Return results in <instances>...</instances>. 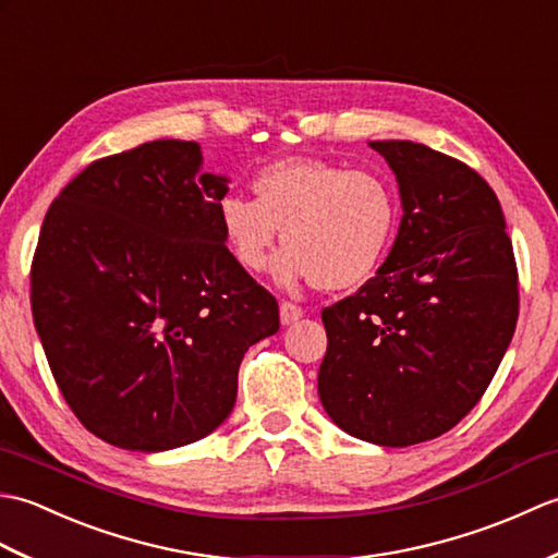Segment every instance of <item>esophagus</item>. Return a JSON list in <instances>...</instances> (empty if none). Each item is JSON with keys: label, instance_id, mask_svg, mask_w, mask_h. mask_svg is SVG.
Here are the masks:
<instances>
[{"label": "esophagus", "instance_id": "1", "mask_svg": "<svg viewBox=\"0 0 558 558\" xmlns=\"http://www.w3.org/2000/svg\"><path fill=\"white\" fill-rule=\"evenodd\" d=\"M302 316H304L302 306L292 304V302H280V322H282V326H290L294 322H300Z\"/></svg>", "mask_w": 558, "mask_h": 558}]
</instances>
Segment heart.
<instances>
[{"instance_id":"obj_1","label":"heart","mask_w":558,"mask_h":558,"mask_svg":"<svg viewBox=\"0 0 558 558\" xmlns=\"http://www.w3.org/2000/svg\"><path fill=\"white\" fill-rule=\"evenodd\" d=\"M254 198L225 194L218 225L232 258L248 272L268 266L272 246L280 286L312 280L318 290H352L381 268L393 246L400 201L386 177L314 158L260 168Z\"/></svg>"}]
</instances>
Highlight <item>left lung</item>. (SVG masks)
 I'll return each mask as SVG.
<instances>
[{
  "mask_svg": "<svg viewBox=\"0 0 558 558\" xmlns=\"http://www.w3.org/2000/svg\"><path fill=\"white\" fill-rule=\"evenodd\" d=\"M396 172L402 220L384 266L322 312L318 398L342 432L402 448L477 405L515 333L518 268L482 177L412 141H372Z\"/></svg>",
  "mask_w": 558,
  "mask_h": 558,
  "instance_id": "1",
  "label": "left lung"
}]
</instances>
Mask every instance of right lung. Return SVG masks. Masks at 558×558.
Here are the masks:
<instances>
[{
  "mask_svg": "<svg viewBox=\"0 0 558 558\" xmlns=\"http://www.w3.org/2000/svg\"><path fill=\"white\" fill-rule=\"evenodd\" d=\"M194 141L90 162L47 208L31 310L66 405L117 448L194 444L234 408L244 352L280 328L278 302L218 225L228 177Z\"/></svg>",
  "mask_w": 558,
  "mask_h": 558,
  "instance_id": "1",
  "label": "right lung"
}]
</instances>
